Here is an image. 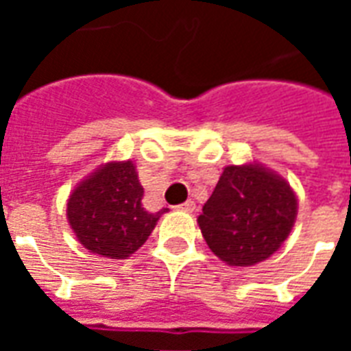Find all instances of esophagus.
<instances>
[{
    "label": "esophagus",
    "instance_id": "1",
    "mask_svg": "<svg viewBox=\"0 0 351 351\" xmlns=\"http://www.w3.org/2000/svg\"><path fill=\"white\" fill-rule=\"evenodd\" d=\"M178 208H180L182 213H193V210H195V203L190 199V201H186L182 205H178Z\"/></svg>",
    "mask_w": 351,
    "mask_h": 351
}]
</instances>
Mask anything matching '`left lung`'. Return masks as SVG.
<instances>
[{
	"mask_svg": "<svg viewBox=\"0 0 351 351\" xmlns=\"http://www.w3.org/2000/svg\"><path fill=\"white\" fill-rule=\"evenodd\" d=\"M297 197L291 186L259 163L228 165L197 218L208 248L231 267L271 258L291 233Z\"/></svg>",
	"mask_w": 351,
	"mask_h": 351,
	"instance_id": "left-lung-1",
	"label": "left lung"
}]
</instances>
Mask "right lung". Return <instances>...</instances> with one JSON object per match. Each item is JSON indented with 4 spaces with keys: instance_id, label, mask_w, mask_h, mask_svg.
<instances>
[{
    "instance_id": "1",
    "label": "right lung",
    "mask_w": 351,
    "mask_h": 351,
    "mask_svg": "<svg viewBox=\"0 0 351 351\" xmlns=\"http://www.w3.org/2000/svg\"><path fill=\"white\" fill-rule=\"evenodd\" d=\"M143 195L135 163L108 161L71 191L67 221L86 250L101 258L128 259L167 213H148Z\"/></svg>"
}]
</instances>
